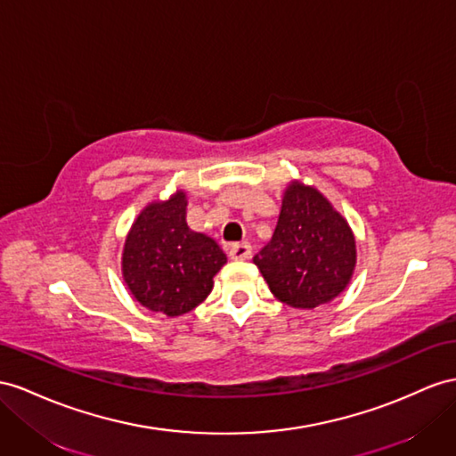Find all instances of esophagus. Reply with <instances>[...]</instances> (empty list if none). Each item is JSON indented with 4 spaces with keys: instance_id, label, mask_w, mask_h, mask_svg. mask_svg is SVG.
I'll return each mask as SVG.
<instances>
[{
    "instance_id": "obj_1",
    "label": "esophagus",
    "mask_w": 456,
    "mask_h": 456,
    "mask_svg": "<svg viewBox=\"0 0 456 456\" xmlns=\"http://www.w3.org/2000/svg\"><path fill=\"white\" fill-rule=\"evenodd\" d=\"M229 256H231V260H237V262L250 260L252 258V247L248 242L232 244V247L229 248Z\"/></svg>"
}]
</instances>
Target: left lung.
Wrapping results in <instances>:
<instances>
[{
    "label": "left lung",
    "mask_w": 456,
    "mask_h": 456,
    "mask_svg": "<svg viewBox=\"0 0 456 456\" xmlns=\"http://www.w3.org/2000/svg\"><path fill=\"white\" fill-rule=\"evenodd\" d=\"M254 264L279 302L312 310L339 297L350 283L356 239L345 216L316 186L290 181L273 237Z\"/></svg>",
    "instance_id": "1"
}]
</instances>
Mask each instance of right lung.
I'll return each mask as SVG.
<instances>
[{
  "instance_id": "obj_1",
  "label": "right lung",
  "mask_w": 456,
  "mask_h": 456,
  "mask_svg": "<svg viewBox=\"0 0 456 456\" xmlns=\"http://www.w3.org/2000/svg\"><path fill=\"white\" fill-rule=\"evenodd\" d=\"M186 192L150 202L125 239L121 272L131 295L151 312L183 316L208 298L227 264L219 244L186 225Z\"/></svg>"
}]
</instances>
